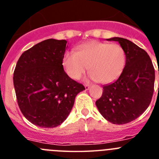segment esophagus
Wrapping results in <instances>:
<instances>
[{"instance_id":"esophagus-1","label":"esophagus","mask_w":159,"mask_h":159,"mask_svg":"<svg viewBox=\"0 0 159 159\" xmlns=\"http://www.w3.org/2000/svg\"><path fill=\"white\" fill-rule=\"evenodd\" d=\"M84 87H85V89H86L87 91L90 89V85H88V84H85V86Z\"/></svg>"}]
</instances>
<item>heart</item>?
<instances>
[{
  "label": "heart",
  "instance_id": "b5f03b06",
  "mask_svg": "<svg viewBox=\"0 0 159 159\" xmlns=\"http://www.w3.org/2000/svg\"><path fill=\"white\" fill-rule=\"evenodd\" d=\"M125 65V54L117 43L99 41L84 43L78 51L68 52L63 66L71 78L79 80L88 69L90 78L101 83H111L119 76Z\"/></svg>",
  "mask_w": 159,
  "mask_h": 159
}]
</instances>
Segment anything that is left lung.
Returning a JSON list of instances; mask_svg holds the SVG:
<instances>
[{"mask_svg": "<svg viewBox=\"0 0 159 159\" xmlns=\"http://www.w3.org/2000/svg\"><path fill=\"white\" fill-rule=\"evenodd\" d=\"M107 40L119 42L126 56V64L116 80L102 87V96L95 104L107 121L125 124L139 117L151 103L154 68L147 52L130 40L121 37Z\"/></svg>", "mask_w": 159, "mask_h": 159, "instance_id": "1", "label": "left lung"}]
</instances>
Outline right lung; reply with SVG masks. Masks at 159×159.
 I'll return each instance as SVG.
<instances>
[{
  "mask_svg": "<svg viewBox=\"0 0 159 159\" xmlns=\"http://www.w3.org/2000/svg\"><path fill=\"white\" fill-rule=\"evenodd\" d=\"M67 40L48 39L25 51L13 73L18 106L32 124L52 128L67 118L83 84L66 74L63 58Z\"/></svg>",
  "mask_w": 159,
  "mask_h": 159,
  "instance_id": "add662e5",
  "label": "right lung"
}]
</instances>
